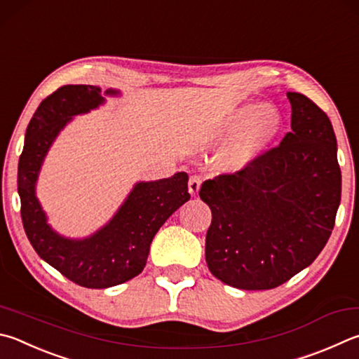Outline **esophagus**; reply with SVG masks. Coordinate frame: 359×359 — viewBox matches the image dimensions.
Returning <instances> with one entry per match:
<instances>
[{
	"label": "esophagus",
	"instance_id": "obj_1",
	"mask_svg": "<svg viewBox=\"0 0 359 359\" xmlns=\"http://www.w3.org/2000/svg\"><path fill=\"white\" fill-rule=\"evenodd\" d=\"M201 190V177L199 175H191L190 180H188V191H190L191 196H198Z\"/></svg>",
	"mask_w": 359,
	"mask_h": 359
}]
</instances>
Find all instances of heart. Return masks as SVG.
<instances>
[{
    "label": "heart",
    "mask_w": 359,
    "mask_h": 359,
    "mask_svg": "<svg viewBox=\"0 0 359 359\" xmlns=\"http://www.w3.org/2000/svg\"><path fill=\"white\" fill-rule=\"evenodd\" d=\"M283 130V113L273 103H245L224 117L221 136H233L224 154L227 168L240 169L264 154Z\"/></svg>",
    "instance_id": "b5f03b06"
}]
</instances>
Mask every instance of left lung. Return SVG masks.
<instances>
[{"label":"left lung","instance_id":"obj_1","mask_svg":"<svg viewBox=\"0 0 359 359\" xmlns=\"http://www.w3.org/2000/svg\"><path fill=\"white\" fill-rule=\"evenodd\" d=\"M292 132L236 174L205 180L210 207L208 270L221 283L266 290L314 262L341 204V168L333 126L308 97L287 93Z\"/></svg>","mask_w":359,"mask_h":359}]
</instances>
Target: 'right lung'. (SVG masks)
<instances>
[{
  "instance_id": "obj_1",
  "label": "right lung",
  "mask_w": 359,
  "mask_h": 359,
  "mask_svg": "<svg viewBox=\"0 0 359 359\" xmlns=\"http://www.w3.org/2000/svg\"><path fill=\"white\" fill-rule=\"evenodd\" d=\"M121 95L119 89L67 84L42 100L31 117L18 160V194L26 237L36 252L70 281L88 289H107L138 276L146 266L151 243L165 221L190 199L187 172L138 182L113 218L84 238L56 232L36 194L43 160L61 130L78 114H86Z\"/></svg>"
}]
</instances>
